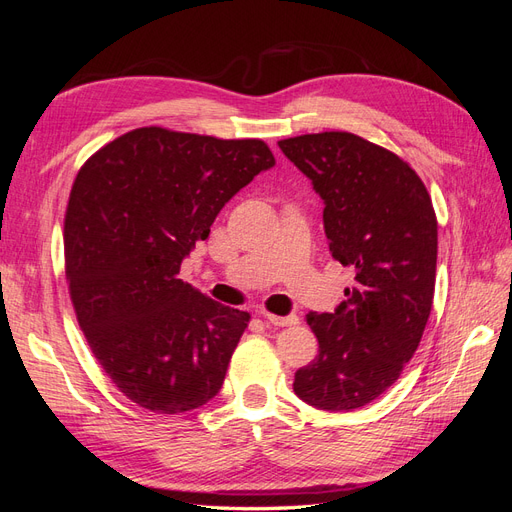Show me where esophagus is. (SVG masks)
<instances>
[{"label": "esophagus", "mask_w": 512, "mask_h": 512, "mask_svg": "<svg viewBox=\"0 0 512 512\" xmlns=\"http://www.w3.org/2000/svg\"><path fill=\"white\" fill-rule=\"evenodd\" d=\"M265 322L271 324V327H292V324H297L299 318L297 316H273V314H265Z\"/></svg>", "instance_id": "esophagus-1"}]
</instances>
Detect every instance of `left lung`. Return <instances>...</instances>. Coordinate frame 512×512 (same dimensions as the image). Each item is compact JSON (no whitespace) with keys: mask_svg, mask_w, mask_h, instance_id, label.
Returning <instances> with one entry per match:
<instances>
[{"mask_svg":"<svg viewBox=\"0 0 512 512\" xmlns=\"http://www.w3.org/2000/svg\"><path fill=\"white\" fill-rule=\"evenodd\" d=\"M277 145L322 198L331 256L354 269L335 312L307 314L318 356L292 386L309 406L350 412L393 386L421 342L436 286V213L414 170L361 136L320 132Z\"/></svg>","mask_w":512,"mask_h":512,"instance_id":"8db88e82","label":"left lung"}]
</instances>
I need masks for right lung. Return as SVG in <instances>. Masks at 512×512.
Here are the masks:
<instances>
[{"label":"right lung","instance_id":"obj_1","mask_svg":"<svg viewBox=\"0 0 512 512\" xmlns=\"http://www.w3.org/2000/svg\"><path fill=\"white\" fill-rule=\"evenodd\" d=\"M275 166L256 141L138 128L91 156L66 211V277L106 376L134 404L181 414L220 393L250 314L179 280L228 200Z\"/></svg>","mask_w":512,"mask_h":512}]
</instances>
